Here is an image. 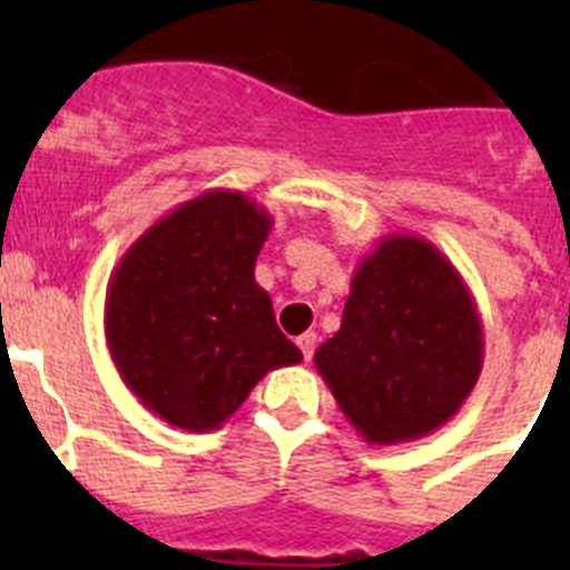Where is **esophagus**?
<instances>
[{
  "label": "esophagus",
  "mask_w": 570,
  "mask_h": 570,
  "mask_svg": "<svg viewBox=\"0 0 570 570\" xmlns=\"http://www.w3.org/2000/svg\"><path fill=\"white\" fill-rule=\"evenodd\" d=\"M296 345H299L302 356H305V362H311V356H314V347H316V334H302L299 340H296Z\"/></svg>",
  "instance_id": "34e87169"
}]
</instances>
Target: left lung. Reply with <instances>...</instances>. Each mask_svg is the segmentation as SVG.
<instances>
[{
	"label": "left lung",
	"instance_id": "left-lung-1",
	"mask_svg": "<svg viewBox=\"0 0 570 570\" xmlns=\"http://www.w3.org/2000/svg\"><path fill=\"white\" fill-rule=\"evenodd\" d=\"M480 311L422 236L387 234L356 262L342 325L314 354L345 420L371 445L434 434L480 380Z\"/></svg>",
	"mask_w": 570,
	"mask_h": 570
}]
</instances>
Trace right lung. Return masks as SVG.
Wrapping results in <instances>:
<instances>
[{"mask_svg": "<svg viewBox=\"0 0 570 570\" xmlns=\"http://www.w3.org/2000/svg\"><path fill=\"white\" fill-rule=\"evenodd\" d=\"M271 225L250 196L205 190L156 219L110 274V360L168 425L216 431L268 371L302 362L254 276Z\"/></svg>", "mask_w": 570, "mask_h": 570, "instance_id": "right-lung-1", "label": "right lung"}]
</instances>
